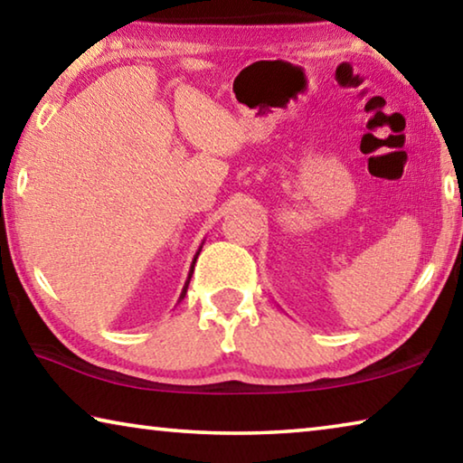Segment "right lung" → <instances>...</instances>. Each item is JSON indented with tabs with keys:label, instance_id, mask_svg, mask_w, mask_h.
Masks as SVG:
<instances>
[{
	"label": "right lung",
	"instance_id": "right-lung-1",
	"mask_svg": "<svg viewBox=\"0 0 463 463\" xmlns=\"http://www.w3.org/2000/svg\"><path fill=\"white\" fill-rule=\"evenodd\" d=\"M203 245V242H202ZM202 245H200V249H198V253L194 255V261H192V268H190V273H187V279H185V284H184V289H182V294H179V300H184V296H185V292H187V286H190V279H192V273H194V265H195V260H198V255H200V250H202Z\"/></svg>",
	"mask_w": 463,
	"mask_h": 463
}]
</instances>
